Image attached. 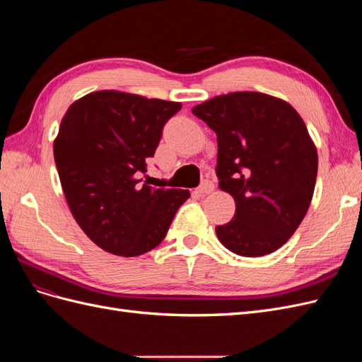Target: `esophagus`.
<instances>
[{
    "label": "esophagus",
    "mask_w": 362,
    "mask_h": 362,
    "mask_svg": "<svg viewBox=\"0 0 362 362\" xmlns=\"http://www.w3.org/2000/svg\"><path fill=\"white\" fill-rule=\"evenodd\" d=\"M214 190V184L211 182V181H208V180H205L198 189H196V192H198L199 194H208V193H211Z\"/></svg>",
    "instance_id": "esophagus-1"
}]
</instances>
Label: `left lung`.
I'll use <instances>...</instances> for the list:
<instances>
[{"label":"left lung","instance_id":"obj_1","mask_svg":"<svg viewBox=\"0 0 362 362\" xmlns=\"http://www.w3.org/2000/svg\"><path fill=\"white\" fill-rule=\"evenodd\" d=\"M192 113L217 136L218 189L235 201L233 221L216 226L237 255L262 257L288 242L308 211L317 149L299 113L259 92L218 95Z\"/></svg>","mask_w":362,"mask_h":362}]
</instances>
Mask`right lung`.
<instances>
[{
  "label": "right lung",
  "instance_id": "add662e5",
  "mask_svg": "<svg viewBox=\"0 0 362 362\" xmlns=\"http://www.w3.org/2000/svg\"><path fill=\"white\" fill-rule=\"evenodd\" d=\"M181 103L117 90L92 92L64 113L54 160L69 210L92 242L120 257H137L166 237L189 190L139 182L154 157L163 127Z\"/></svg>",
  "mask_w": 362,
  "mask_h": 362
}]
</instances>
